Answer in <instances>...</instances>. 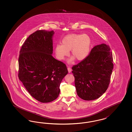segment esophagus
Masks as SVG:
<instances>
[{"mask_svg": "<svg viewBox=\"0 0 132 132\" xmlns=\"http://www.w3.org/2000/svg\"><path fill=\"white\" fill-rule=\"evenodd\" d=\"M68 72L70 73V72H71V71H72V69H71V68H70V67H68Z\"/></svg>", "mask_w": 132, "mask_h": 132, "instance_id": "1", "label": "esophagus"}]
</instances>
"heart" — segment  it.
<instances>
[{
	"label": "heart",
	"instance_id": "b5f03b06",
	"mask_svg": "<svg viewBox=\"0 0 132 132\" xmlns=\"http://www.w3.org/2000/svg\"><path fill=\"white\" fill-rule=\"evenodd\" d=\"M90 44L91 40L87 34H70L62 39L61 45H56L55 52L57 59L62 60L69 55V51H70L72 57L69 62L71 63L75 59L77 61H82L88 57Z\"/></svg>",
	"mask_w": 132,
	"mask_h": 132
}]
</instances>
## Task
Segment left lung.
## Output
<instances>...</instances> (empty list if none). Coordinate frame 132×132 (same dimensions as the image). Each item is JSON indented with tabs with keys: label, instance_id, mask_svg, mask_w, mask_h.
<instances>
[{
	"label": "left lung",
	"instance_id": "1",
	"mask_svg": "<svg viewBox=\"0 0 132 132\" xmlns=\"http://www.w3.org/2000/svg\"><path fill=\"white\" fill-rule=\"evenodd\" d=\"M113 66L109 46L104 44L94 46L85 60L72 67L78 96L87 101L102 96L108 88Z\"/></svg>",
	"mask_w": 132,
	"mask_h": 132
}]
</instances>
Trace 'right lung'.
Returning a JSON list of instances; mask_svg holds the SVG:
<instances>
[{
	"mask_svg": "<svg viewBox=\"0 0 132 132\" xmlns=\"http://www.w3.org/2000/svg\"><path fill=\"white\" fill-rule=\"evenodd\" d=\"M53 30H39L25 40L18 59V77L31 96L41 103L56 100L60 83L68 71L52 56Z\"/></svg>",
	"mask_w": 132,
	"mask_h": 132,
	"instance_id": "right-lung-1",
	"label": "right lung"
}]
</instances>
